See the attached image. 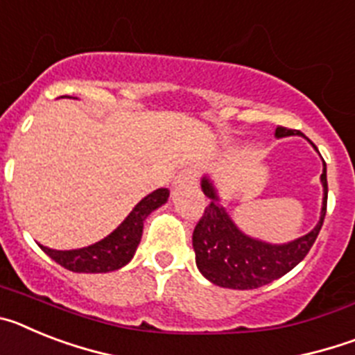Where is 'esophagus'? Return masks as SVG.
Segmentation results:
<instances>
[{"label":"esophagus","mask_w":355,"mask_h":355,"mask_svg":"<svg viewBox=\"0 0 355 355\" xmlns=\"http://www.w3.org/2000/svg\"><path fill=\"white\" fill-rule=\"evenodd\" d=\"M197 178H199V171H197V168H183V171L178 174V178H175V183H197Z\"/></svg>","instance_id":"obj_1"}]
</instances>
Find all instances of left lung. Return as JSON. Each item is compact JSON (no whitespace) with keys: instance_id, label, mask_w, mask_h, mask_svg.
Here are the masks:
<instances>
[{"instance_id":"obj_1","label":"left lung","mask_w":355,"mask_h":355,"mask_svg":"<svg viewBox=\"0 0 355 355\" xmlns=\"http://www.w3.org/2000/svg\"><path fill=\"white\" fill-rule=\"evenodd\" d=\"M290 135L302 133L299 130H288L283 126L275 130V137L279 139ZM322 184H324V205L316 227L299 240L284 245H272L241 233L229 218L224 206L218 202L211 181L202 178V192L208 197V205L197 222L192 236L196 263L200 274L216 286L233 288V290H254L288 274L306 258L324 224L325 211H327L325 162Z\"/></svg>"}]
</instances>
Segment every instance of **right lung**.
<instances>
[{
    "instance_id": "1",
    "label": "right lung",
    "mask_w": 355,
    "mask_h": 355,
    "mask_svg": "<svg viewBox=\"0 0 355 355\" xmlns=\"http://www.w3.org/2000/svg\"><path fill=\"white\" fill-rule=\"evenodd\" d=\"M168 193L171 192L167 188H158L147 197H144L114 233L108 234L105 240L94 243V245L76 250H53L42 245H40V249L48 254L49 258L55 259L58 265L71 272L101 274V272L122 268L131 261L135 250L139 247L140 238H142L144 220L150 211H155L156 208L167 202Z\"/></svg>"
}]
</instances>
